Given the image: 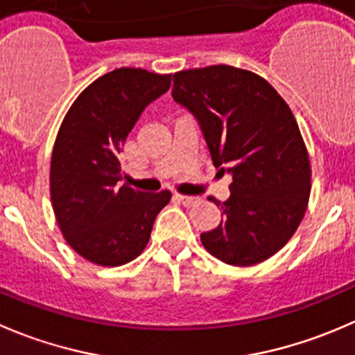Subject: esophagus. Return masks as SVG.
<instances>
[{
	"mask_svg": "<svg viewBox=\"0 0 355 355\" xmlns=\"http://www.w3.org/2000/svg\"><path fill=\"white\" fill-rule=\"evenodd\" d=\"M175 198L178 199V201L182 202L184 206H187V208H191V206H196L199 202V198H196V196H184V194H177Z\"/></svg>",
	"mask_w": 355,
	"mask_h": 355,
	"instance_id": "1",
	"label": "esophagus"
}]
</instances>
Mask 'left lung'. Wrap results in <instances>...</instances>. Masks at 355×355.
I'll list each match as a JSON object with an SVG mask.
<instances>
[{
    "mask_svg": "<svg viewBox=\"0 0 355 355\" xmlns=\"http://www.w3.org/2000/svg\"><path fill=\"white\" fill-rule=\"evenodd\" d=\"M175 102L202 130L213 164L232 175L223 220L202 246L236 267L276 254L300 225L311 196V161L290 105L269 81L232 65L173 74Z\"/></svg>",
    "mask_w": 355,
    "mask_h": 355,
    "instance_id": "1",
    "label": "left lung"
}]
</instances>
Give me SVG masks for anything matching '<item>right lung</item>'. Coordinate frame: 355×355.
I'll use <instances>...</instances> for the list:
<instances>
[{"label": "right lung", "instance_id": "right-lung-1", "mask_svg": "<svg viewBox=\"0 0 355 355\" xmlns=\"http://www.w3.org/2000/svg\"><path fill=\"white\" fill-rule=\"evenodd\" d=\"M171 74L121 67L79 94L57 133L50 164L55 218L69 246L102 267H118L147 246L171 192L135 191L121 150L144 109L170 90Z\"/></svg>", "mask_w": 355, "mask_h": 355}]
</instances>
